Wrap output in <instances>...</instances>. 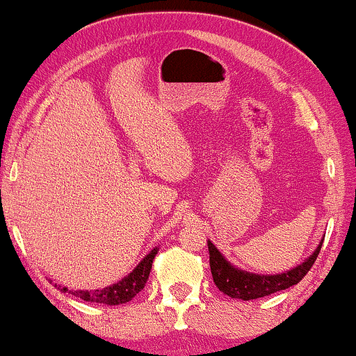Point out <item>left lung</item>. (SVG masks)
<instances>
[{
  "mask_svg": "<svg viewBox=\"0 0 356 356\" xmlns=\"http://www.w3.org/2000/svg\"><path fill=\"white\" fill-rule=\"evenodd\" d=\"M322 243L323 240L318 243L314 253L307 256L298 266L279 274H256L232 264L230 261L220 253L217 246L209 240L207 245H209L210 253L211 276H213V282L217 284L218 289L233 299L251 300L264 298V296H271L274 292L284 291L287 287L298 284L300 279L309 273L312 264L316 263L317 256L321 253Z\"/></svg>",
  "mask_w": 356,
  "mask_h": 356,
  "instance_id": "obj_1",
  "label": "left lung"
}]
</instances>
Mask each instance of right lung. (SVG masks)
Returning a JSON list of instances; mask_svg holds the SVG:
<instances>
[{
  "mask_svg": "<svg viewBox=\"0 0 356 356\" xmlns=\"http://www.w3.org/2000/svg\"><path fill=\"white\" fill-rule=\"evenodd\" d=\"M159 248L151 250L145 258L139 261V264L133 269L128 276H124L121 281L115 282V284L103 287V289H93V291H70L69 287L57 286V289L62 292L69 291V294L75 296V298H80L82 300H87V302L93 304H105V305H120L124 302H129L134 296L138 294L139 291L145 289L147 277H149L152 261H154V256L157 254Z\"/></svg>",
  "mask_w": 356,
  "mask_h": 356,
  "instance_id": "add662e5",
  "label": "right lung"
}]
</instances>
